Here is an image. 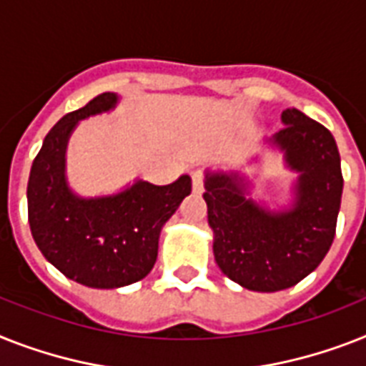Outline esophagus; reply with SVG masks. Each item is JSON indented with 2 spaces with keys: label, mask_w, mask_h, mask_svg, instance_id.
<instances>
[{
  "label": "esophagus",
  "mask_w": 366,
  "mask_h": 366,
  "mask_svg": "<svg viewBox=\"0 0 366 366\" xmlns=\"http://www.w3.org/2000/svg\"><path fill=\"white\" fill-rule=\"evenodd\" d=\"M192 178L193 189H195V192H201V189H203V173H201V171H195V173L192 174Z\"/></svg>",
  "instance_id": "esophagus-1"
}]
</instances>
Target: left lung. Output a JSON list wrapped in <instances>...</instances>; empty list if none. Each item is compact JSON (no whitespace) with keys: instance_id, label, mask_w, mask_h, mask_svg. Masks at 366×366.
Masks as SVG:
<instances>
[{"instance_id":"8db88e82","label":"left lung","mask_w":366,"mask_h":366,"mask_svg":"<svg viewBox=\"0 0 366 366\" xmlns=\"http://www.w3.org/2000/svg\"><path fill=\"white\" fill-rule=\"evenodd\" d=\"M286 126L272 142L299 173L295 204L269 212L244 197L239 174H207L203 197L214 231V257L246 290H286L307 278L327 255L342 199V169L335 137L299 109L282 112Z\"/></svg>"}]
</instances>
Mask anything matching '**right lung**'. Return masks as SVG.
<instances>
[{
  "mask_svg": "<svg viewBox=\"0 0 366 366\" xmlns=\"http://www.w3.org/2000/svg\"><path fill=\"white\" fill-rule=\"evenodd\" d=\"M116 101L107 92L65 114L44 137L28 182V219L41 254L67 278L97 290L129 286L152 270L163 224L192 193L188 174L169 186L139 180L112 197L80 199L67 188L65 144L73 127Z\"/></svg>",
  "mask_w": 366,
  "mask_h": 366,
  "instance_id": "right-lung-1",
  "label": "right lung"
}]
</instances>
